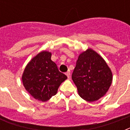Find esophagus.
<instances>
[{"label":"esophagus","mask_w":130,"mask_h":130,"mask_svg":"<svg viewBox=\"0 0 130 130\" xmlns=\"http://www.w3.org/2000/svg\"><path fill=\"white\" fill-rule=\"evenodd\" d=\"M65 74H66V75L67 76V77L69 78V76H70V72H69V71H67V72H66V73H65Z\"/></svg>","instance_id":"1"}]
</instances>
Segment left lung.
<instances>
[{"label":"left lung","instance_id":"1","mask_svg":"<svg viewBox=\"0 0 130 130\" xmlns=\"http://www.w3.org/2000/svg\"><path fill=\"white\" fill-rule=\"evenodd\" d=\"M71 77L80 97L90 103L106 94L113 79L105 60L92 49L79 55Z\"/></svg>","mask_w":130,"mask_h":130}]
</instances>
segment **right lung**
<instances>
[{"label": "right lung", "mask_w": 130, "mask_h": 130, "mask_svg": "<svg viewBox=\"0 0 130 130\" xmlns=\"http://www.w3.org/2000/svg\"><path fill=\"white\" fill-rule=\"evenodd\" d=\"M67 77L51 60V53L42 51L25 67L22 81L26 90L34 99L45 102L57 94L59 86Z\"/></svg>", "instance_id": "obj_1"}]
</instances>
